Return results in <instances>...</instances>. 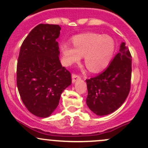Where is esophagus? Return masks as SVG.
<instances>
[{
	"mask_svg": "<svg viewBox=\"0 0 148 148\" xmlns=\"http://www.w3.org/2000/svg\"><path fill=\"white\" fill-rule=\"evenodd\" d=\"M71 77H72V82H73V83H74V82H75L77 80H78V79H80V77H79L78 74H72V76H71Z\"/></svg>",
	"mask_w": 148,
	"mask_h": 148,
	"instance_id": "esophagus-1",
	"label": "esophagus"
}]
</instances>
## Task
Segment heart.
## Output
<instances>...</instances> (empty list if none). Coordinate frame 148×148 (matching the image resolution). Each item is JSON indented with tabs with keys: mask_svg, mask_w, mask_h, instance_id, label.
Returning a JSON list of instances; mask_svg holds the SVG:
<instances>
[{
	"mask_svg": "<svg viewBox=\"0 0 148 148\" xmlns=\"http://www.w3.org/2000/svg\"><path fill=\"white\" fill-rule=\"evenodd\" d=\"M74 47L64 43L61 52L64 62L69 66L84 56V64L89 71L97 72L106 67L111 61L115 49L114 40L108 35L88 32L73 38Z\"/></svg>",
	"mask_w": 148,
	"mask_h": 148,
	"instance_id": "b5f03b06",
	"label": "heart"
}]
</instances>
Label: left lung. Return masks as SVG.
I'll use <instances>...</instances> for the list:
<instances>
[{
	"instance_id": "left-lung-1",
	"label": "left lung",
	"mask_w": 148,
	"mask_h": 148,
	"mask_svg": "<svg viewBox=\"0 0 148 148\" xmlns=\"http://www.w3.org/2000/svg\"><path fill=\"white\" fill-rule=\"evenodd\" d=\"M132 56L125 43L121 45L105 71L86 79L88 95L86 104L98 116L113 113L123 103L131 86Z\"/></svg>"
}]
</instances>
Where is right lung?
Segmentation results:
<instances>
[{
    "label": "right lung",
    "mask_w": 148,
    "mask_h": 148,
    "mask_svg": "<svg viewBox=\"0 0 148 148\" xmlns=\"http://www.w3.org/2000/svg\"><path fill=\"white\" fill-rule=\"evenodd\" d=\"M58 25L40 24L23 41L17 64V86L23 103L35 116H50L62 91L71 84V73L59 59Z\"/></svg>",
    "instance_id": "right-lung-1"
}]
</instances>
